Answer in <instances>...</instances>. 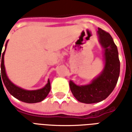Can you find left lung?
<instances>
[{
	"label": "left lung",
	"instance_id": "1",
	"mask_svg": "<svg viewBox=\"0 0 132 132\" xmlns=\"http://www.w3.org/2000/svg\"><path fill=\"white\" fill-rule=\"evenodd\" d=\"M97 35L104 56L102 72L86 85L78 86L73 80L69 81L73 96L86 104L97 103L106 99L115 88L120 71L118 50L112 37L100 28H98Z\"/></svg>",
	"mask_w": 132,
	"mask_h": 132
}]
</instances>
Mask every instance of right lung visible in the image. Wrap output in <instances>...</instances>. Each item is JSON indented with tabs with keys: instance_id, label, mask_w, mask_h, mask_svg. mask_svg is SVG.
Listing matches in <instances>:
<instances>
[{
	"instance_id": "right-lung-1",
	"label": "right lung",
	"mask_w": 132,
	"mask_h": 132,
	"mask_svg": "<svg viewBox=\"0 0 132 132\" xmlns=\"http://www.w3.org/2000/svg\"><path fill=\"white\" fill-rule=\"evenodd\" d=\"M7 42H8V41H7V42L5 44V47L3 53L2 54L1 53L0 54V62L1 61L0 70V82L1 83L3 82L5 88H7V90L10 94L12 95L13 97H15L22 102H27V103H36V102H39L42 101L48 95L49 91H50V89H51V84H50L49 79H48L47 83L45 85V86H44L42 88L38 89V90H28L22 88L20 87H18V86L15 85L7 77L4 65V55L5 50H6V47H7ZM3 44H4V43H3ZM2 49L3 48L0 49L1 52H2ZM1 72H2L1 76H0ZM1 77L2 78L3 81L1 80ZM2 84H3V83H2Z\"/></svg>"
}]
</instances>
